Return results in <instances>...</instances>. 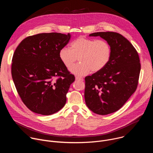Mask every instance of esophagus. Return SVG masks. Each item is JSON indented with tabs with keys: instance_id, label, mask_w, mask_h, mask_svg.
<instances>
[{
	"instance_id": "1",
	"label": "esophagus",
	"mask_w": 153,
	"mask_h": 153,
	"mask_svg": "<svg viewBox=\"0 0 153 153\" xmlns=\"http://www.w3.org/2000/svg\"><path fill=\"white\" fill-rule=\"evenodd\" d=\"M76 80H80V81H83V79L82 77H80L76 76Z\"/></svg>"
}]
</instances>
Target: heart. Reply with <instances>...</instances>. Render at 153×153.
Listing matches in <instances>:
<instances>
[{
	"instance_id": "obj_1",
	"label": "heart",
	"mask_w": 153,
	"mask_h": 153,
	"mask_svg": "<svg viewBox=\"0 0 153 153\" xmlns=\"http://www.w3.org/2000/svg\"><path fill=\"white\" fill-rule=\"evenodd\" d=\"M111 47L106 40L80 36L75 39L68 47L62 48L59 57L64 66L70 68L79 59L80 63L73 66L70 71L77 76H84L98 72L110 61Z\"/></svg>"
}]
</instances>
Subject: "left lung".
I'll return each instance as SVG.
<instances>
[{
  "label": "left lung",
  "mask_w": 153,
  "mask_h": 153,
  "mask_svg": "<svg viewBox=\"0 0 153 153\" xmlns=\"http://www.w3.org/2000/svg\"><path fill=\"white\" fill-rule=\"evenodd\" d=\"M111 47V59L100 71L85 80V100L93 113L106 115L117 111L137 89L140 71L139 54L125 37L115 32H97Z\"/></svg>",
  "instance_id": "obj_1"
}]
</instances>
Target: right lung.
Instances as JSON below:
<instances>
[{"instance_id":"add662e5","label":"right lung","mask_w":153,"mask_h":153,"mask_svg":"<svg viewBox=\"0 0 153 153\" xmlns=\"http://www.w3.org/2000/svg\"><path fill=\"white\" fill-rule=\"evenodd\" d=\"M70 34L40 33L28 36L16 49L11 74L19 95L27 107L42 115L57 113L65 106L75 77L59 57Z\"/></svg>"}]
</instances>
